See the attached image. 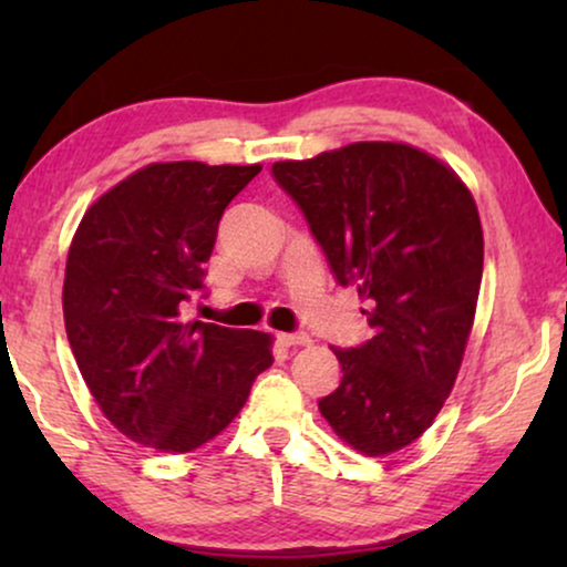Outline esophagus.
<instances>
[{
  "mask_svg": "<svg viewBox=\"0 0 567 567\" xmlns=\"http://www.w3.org/2000/svg\"><path fill=\"white\" fill-rule=\"evenodd\" d=\"M278 343L286 348H297V346H309L312 343V338H309L307 332H278Z\"/></svg>",
  "mask_w": 567,
  "mask_h": 567,
  "instance_id": "esophagus-1",
  "label": "esophagus"
}]
</instances>
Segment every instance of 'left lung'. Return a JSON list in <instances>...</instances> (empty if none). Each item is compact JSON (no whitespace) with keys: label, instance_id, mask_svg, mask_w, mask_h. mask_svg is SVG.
<instances>
[{"label":"left lung","instance_id":"8db88e82","mask_svg":"<svg viewBox=\"0 0 567 567\" xmlns=\"http://www.w3.org/2000/svg\"><path fill=\"white\" fill-rule=\"evenodd\" d=\"M270 173L336 281L367 301L374 332L332 348L343 379L320 413L355 452H400L433 423L460 374L483 281L475 198L444 162L394 142H355Z\"/></svg>","mask_w":567,"mask_h":567}]
</instances>
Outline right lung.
Returning a JSON list of instances; mask_svg holds the SVG:
<instances>
[{
	"instance_id": "1",
	"label": "right lung",
	"mask_w": 567,
	"mask_h": 567,
	"mask_svg": "<svg viewBox=\"0 0 567 567\" xmlns=\"http://www.w3.org/2000/svg\"><path fill=\"white\" fill-rule=\"evenodd\" d=\"M260 165L154 162L82 216L69 247L64 324L103 415L136 444L185 454L235 421L268 332L185 320L229 200Z\"/></svg>"
}]
</instances>
